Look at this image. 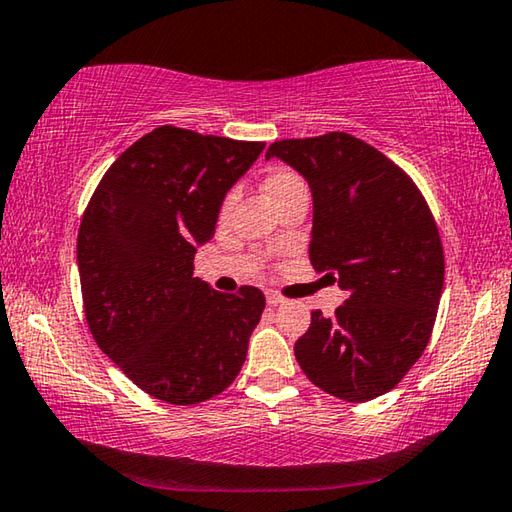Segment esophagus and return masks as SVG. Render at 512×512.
I'll return each mask as SVG.
<instances>
[{"label":"esophagus","instance_id":"obj_1","mask_svg":"<svg viewBox=\"0 0 512 512\" xmlns=\"http://www.w3.org/2000/svg\"><path fill=\"white\" fill-rule=\"evenodd\" d=\"M265 297H267V304H270V306H281V304H286V297H281L279 292H276V290H267V292H265Z\"/></svg>","mask_w":512,"mask_h":512}]
</instances>
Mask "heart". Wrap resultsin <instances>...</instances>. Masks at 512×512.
<instances>
[{
    "mask_svg": "<svg viewBox=\"0 0 512 512\" xmlns=\"http://www.w3.org/2000/svg\"><path fill=\"white\" fill-rule=\"evenodd\" d=\"M299 179L295 177V174H290V172H286V170H276V172H272L270 177L265 179V192H267V197H274V195H279L281 190H286V188H290V186H295Z\"/></svg>",
    "mask_w": 512,
    "mask_h": 512,
    "instance_id": "1",
    "label": "heart"
}]
</instances>
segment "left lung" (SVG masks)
I'll use <instances>...</instances> for the list:
<instances>
[{
    "mask_svg": "<svg viewBox=\"0 0 512 512\" xmlns=\"http://www.w3.org/2000/svg\"><path fill=\"white\" fill-rule=\"evenodd\" d=\"M265 158L306 179L308 256L347 290L333 317L311 315L295 345L297 363L333 397H381L422 356L438 313L445 256L429 206L401 167L349 133L279 140Z\"/></svg>",
    "mask_w": 512,
    "mask_h": 512,
    "instance_id": "8db88e82",
    "label": "left lung"
}]
</instances>
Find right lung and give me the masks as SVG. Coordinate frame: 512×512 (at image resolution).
<instances>
[{
  "label": "right lung",
  "instance_id": "add662e5",
  "mask_svg": "<svg viewBox=\"0 0 512 512\" xmlns=\"http://www.w3.org/2000/svg\"><path fill=\"white\" fill-rule=\"evenodd\" d=\"M263 149L158 127L108 167L83 213L77 263L92 338L167 404H199L229 388L261 322L263 292L211 290L195 276V254Z\"/></svg>",
  "mask_w": 512,
  "mask_h": 512
}]
</instances>
